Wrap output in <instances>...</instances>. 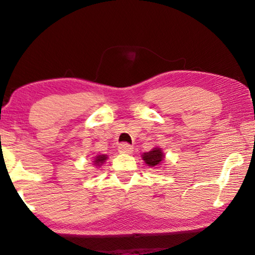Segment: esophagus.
<instances>
[{"mask_svg":"<svg viewBox=\"0 0 255 255\" xmlns=\"http://www.w3.org/2000/svg\"><path fill=\"white\" fill-rule=\"evenodd\" d=\"M118 150H119V152H121V153H131L132 146L128 143H121L119 147H118Z\"/></svg>","mask_w":255,"mask_h":255,"instance_id":"1","label":"esophagus"}]
</instances>
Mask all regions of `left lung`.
Listing matches in <instances>:
<instances>
[{"instance_id":"1","label":"left lung","mask_w":255,"mask_h":255,"mask_svg":"<svg viewBox=\"0 0 255 255\" xmlns=\"http://www.w3.org/2000/svg\"><path fill=\"white\" fill-rule=\"evenodd\" d=\"M142 157L143 160L146 162V165H149L151 167L157 166L164 160V153H162V151L159 149V147H154V149L144 153Z\"/></svg>"}]
</instances>
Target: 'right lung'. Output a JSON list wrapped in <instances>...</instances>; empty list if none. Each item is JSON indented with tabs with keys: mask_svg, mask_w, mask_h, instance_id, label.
Listing matches in <instances>:
<instances>
[{
	"mask_svg": "<svg viewBox=\"0 0 255 255\" xmlns=\"http://www.w3.org/2000/svg\"><path fill=\"white\" fill-rule=\"evenodd\" d=\"M106 155L105 154H102V155H97L96 158H95V164L100 166V164H103V162L106 160Z\"/></svg>",
	"mask_w": 255,
	"mask_h": 255,
	"instance_id": "right-lung-1",
	"label": "right lung"
}]
</instances>
